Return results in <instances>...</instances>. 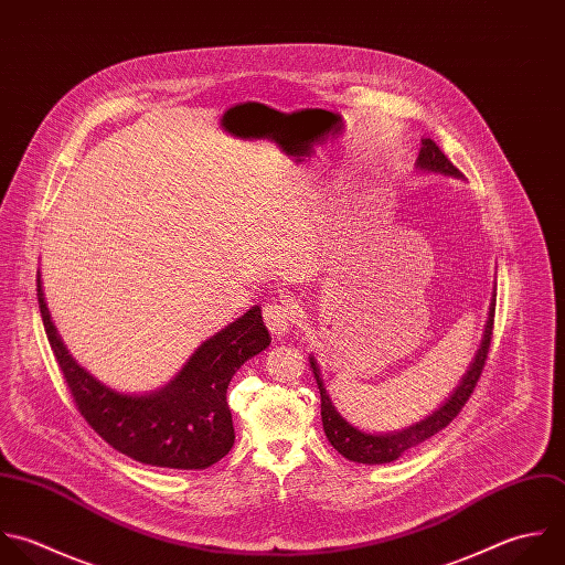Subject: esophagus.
Returning a JSON list of instances; mask_svg holds the SVG:
<instances>
[{"mask_svg": "<svg viewBox=\"0 0 565 565\" xmlns=\"http://www.w3.org/2000/svg\"><path fill=\"white\" fill-rule=\"evenodd\" d=\"M264 321L266 328L275 337H284L292 326V308L288 301H273L264 308Z\"/></svg>", "mask_w": 565, "mask_h": 565, "instance_id": "1", "label": "esophagus"}]
</instances>
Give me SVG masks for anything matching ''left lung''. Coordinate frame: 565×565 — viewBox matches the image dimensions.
I'll return each mask as SVG.
<instances>
[{"mask_svg": "<svg viewBox=\"0 0 565 565\" xmlns=\"http://www.w3.org/2000/svg\"><path fill=\"white\" fill-rule=\"evenodd\" d=\"M420 153L416 158V169L425 171V173H440V175H449V178H458L462 180V173L454 167V162L440 151V147L431 140V138H423L420 140ZM493 317H495V292L489 306V319L484 326V337L480 343L478 354L473 356L467 374L462 376L460 385L451 392V396L429 416H425L423 420L405 427V429H396V431H385V434H372L365 429L354 427L352 423H348L339 409L334 407L330 394L326 392L323 379H321V370L317 365V359L310 354V370L317 379L319 385V394H321V420H323V431L330 440V445L348 460L359 462V465H387L398 460L403 454H407L409 449L423 445L425 440H429L431 436H436L438 431H443L458 414L460 409L467 405L469 396L473 394L480 374L484 370L487 356H489V348H491V334H493Z\"/></svg>", "mask_w": 565, "mask_h": 565, "instance_id": "left-lung-1", "label": "left lung"}]
</instances>
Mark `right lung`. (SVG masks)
Here are the masks:
<instances>
[{
  "instance_id": "right-lung-1",
  "label": "right lung",
  "mask_w": 565,
  "mask_h": 565,
  "mask_svg": "<svg viewBox=\"0 0 565 565\" xmlns=\"http://www.w3.org/2000/svg\"><path fill=\"white\" fill-rule=\"evenodd\" d=\"M36 299L70 394L81 416L109 447L142 465L184 471L206 469L231 451L235 431L226 403L228 383L248 359L270 345L259 306L198 345L167 385L125 394L100 383L72 359L52 323L41 275H36Z\"/></svg>"
}]
</instances>
